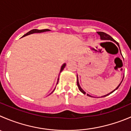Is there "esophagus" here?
I'll return each instance as SVG.
<instances>
[{
	"instance_id": "34e87169",
	"label": "esophagus",
	"mask_w": 131,
	"mask_h": 131,
	"mask_svg": "<svg viewBox=\"0 0 131 131\" xmlns=\"http://www.w3.org/2000/svg\"><path fill=\"white\" fill-rule=\"evenodd\" d=\"M68 60H70V58H69V59H68Z\"/></svg>"
}]
</instances>
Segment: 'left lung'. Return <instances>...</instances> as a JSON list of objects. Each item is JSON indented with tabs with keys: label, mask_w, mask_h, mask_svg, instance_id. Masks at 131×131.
Instances as JSON below:
<instances>
[{
	"label": "left lung",
	"mask_w": 131,
	"mask_h": 131,
	"mask_svg": "<svg viewBox=\"0 0 131 131\" xmlns=\"http://www.w3.org/2000/svg\"><path fill=\"white\" fill-rule=\"evenodd\" d=\"M97 33L99 34V35L100 36V37H101V39L102 40H111V41H114V42L116 44V45H118V47L120 48V46H119V43L118 42H116V41H115V40H114L113 38L112 37H111V36H110V35H107V34H106V33H105V32H97ZM77 86H78V88H79V90H80V91H81V92L83 94H86V92H85L83 90H82V88H81V86H80V85H79V79H78V76L77 75ZM124 79V78H123ZM122 81H123V79H122ZM122 82H120V84L118 85V86H117V87H116V89H115V90H113V91H111V92H110V93H108V94H107V95H104V96H101V97H104V96H107V95H110V94L111 93H112L113 92H114V91H115V90H117L118 88V87L119 86H120V85L121 84V83H122ZM87 95L88 96H91V95H89V94H87Z\"/></svg>",
	"instance_id": "1"
}]
</instances>
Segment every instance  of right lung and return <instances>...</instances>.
<instances>
[{"label":"right lung","instance_id":"1","mask_svg":"<svg viewBox=\"0 0 131 131\" xmlns=\"http://www.w3.org/2000/svg\"><path fill=\"white\" fill-rule=\"evenodd\" d=\"M50 30H49V29H42V30H38V29H32V30H30L29 32H28L27 33H26L25 35H24V36H23V37H24V36H27V35H30V34H33V33H38V32H46V31H50ZM66 66V63H64V64H63V65L61 66V70H60V72H61L63 70V69H64V68ZM58 80H59V79H58ZM58 84V83H57ZM55 90V89H54ZM54 90H53V91H54ZM52 91V92H53Z\"/></svg>","mask_w":131,"mask_h":131}]
</instances>
